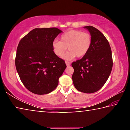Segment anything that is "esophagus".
Returning a JSON list of instances; mask_svg holds the SVG:
<instances>
[{"mask_svg": "<svg viewBox=\"0 0 130 130\" xmlns=\"http://www.w3.org/2000/svg\"><path fill=\"white\" fill-rule=\"evenodd\" d=\"M65 63H66V65H67V67H68V66H70V63L69 62H68V61H66Z\"/></svg>", "mask_w": 130, "mask_h": 130, "instance_id": "1", "label": "esophagus"}]
</instances>
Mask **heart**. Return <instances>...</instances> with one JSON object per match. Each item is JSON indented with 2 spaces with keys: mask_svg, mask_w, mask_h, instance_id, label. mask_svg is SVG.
<instances>
[{
  "mask_svg": "<svg viewBox=\"0 0 130 130\" xmlns=\"http://www.w3.org/2000/svg\"><path fill=\"white\" fill-rule=\"evenodd\" d=\"M92 37L88 32L81 30H70L60 37V41L55 40L52 43L53 50L57 56H63L67 48L69 52L64 58L70 60L76 56L81 58L85 56L91 48Z\"/></svg>",
  "mask_w": 130,
  "mask_h": 130,
  "instance_id": "1",
  "label": "heart"
}]
</instances>
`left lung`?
Wrapping results in <instances>:
<instances>
[{"label":"left lung","mask_w":130,"mask_h":130,"mask_svg":"<svg viewBox=\"0 0 130 130\" xmlns=\"http://www.w3.org/2000/svg\"><path fill=\"white\" fill-rule=\"evenodd\" d=\"M84 28L91 34V46L82 58L72 62V80L78 91L92 93L98 91L106 83L112 69L113 61L111 47L102 32L91 26Z\"/></svg>","instance_id":"8db88e82"}]
</instances>
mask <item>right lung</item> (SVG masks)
<instances>
[{
    "instance_id": "right-lung-1",
    "label": "right lung",
    "mask_w": 130,
    "mask_h": 130,
    "mask_svg": "<svg viewBox=\"0 0 130 130\" xmlns=\"http://www.w3.org/2000/svg\"><path fill=\"white\" fill-rule=\"evenodd\" d=\"M62 32L56 27L36 28L19 42L15 67L22 83L32 93H49L58 84L67 65L54 54L52 43Z\"/></svg>"
}]
</instances>
